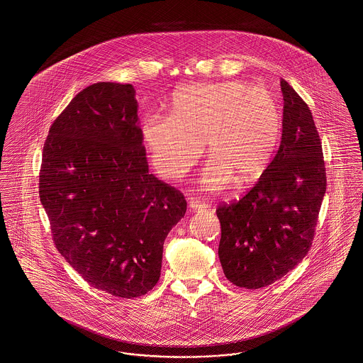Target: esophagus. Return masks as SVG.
<instances>
[{
  "label": "esophagus",
  "instance_id": "1",
  "mask_svg": "<svg viewBox=\"0 0 363 363\" xmlns=\"http://www.w3.org/2000/svg\"><path fill=\"white\" fill-rule=\"evenodd\" d=\"M189 208H190V211L197 212V211H203V209H206V208H208V205H206L205 202H202V201H198V199L191 198V199L189 201Z\"/></svg>",
  "mask_w": 363,
  "mask_h": 363
}]
</instances>
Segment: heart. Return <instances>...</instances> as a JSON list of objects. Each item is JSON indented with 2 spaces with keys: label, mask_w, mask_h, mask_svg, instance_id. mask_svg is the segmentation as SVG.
<instances>
[{
  "label": "heart",
  "mask_w": 363,
  "mask_h": 363,
  "mask_svg": "<svg viewBox=\"0 0 363 363\" xmlns=\"http://www.w3.org/2000/svg\"><path fill=\"white\" fill-rule=\"evenodd\" d=\"M283 130L277 99L241 80L187 84L173 91L169 118L143 123L152 165L169 179L196 165L203 144L211 162L202 186L211 191L258 180L270 164Z\"/></svg>",
  "instance_id": "obj_1"
}]
</instances>
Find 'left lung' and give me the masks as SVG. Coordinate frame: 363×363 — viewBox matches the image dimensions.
I'll return each mask as SVG.
<instances>
[{"label":"left lung","mask_w":363,"mask_h":363,"mask_svg":"<svg viewBox=\"0 0 363 363\" xmlns=\"http://www.w3.org/2000/svg\"><path fill=\"white\" fill-rule=\"evenodd\" d=\"M284 99L281 141L258 183L240 201L216 209L219 259L237 287L262 289L308 254L326 193L322 143L312 112L280 80Z\"/></svg>","instance_id":"left-lung-1"}]
</instances>
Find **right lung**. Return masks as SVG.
Wrapping results in <instances>:
<instances>
[{"label": "right lung", "instance_id": "obj_1", "mask_svg": "<svg viewBox=\"0 0 363 363\" xmlns=\"http://www.w3.org/2000/svg\"><path fill=\"white\" fill-rule=\"evenodd\" d=\"M132 84L99 82L54 121L43 148L40 201L61 255L113 297L158 283L183 194L148 172Z\"/></svg>", "mask_w": 363, "mask_h": 363}]
</instances>
